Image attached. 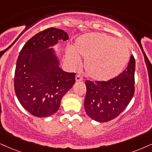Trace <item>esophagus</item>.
<instances>
[{"instance_id":"obj_1","label":"esophagus","mask_w":152,"mask_h":152,"mask_svg":"<svg viewBox=\"0 0 152 152\" xmlns=\"http://www.w3.org/2000/svg\"><path fill=\"white\" fill-rule=\"evenodd\" d=\"M76 81H82L83 78L80 76V75L78 74V75H76Z\"/></svg>"}]
</instances>
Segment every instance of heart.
<instances>
[{
	"label": "heart",
	"mask_w": 152,
	"mask_h": 152,
	"mask_svg": "<svg viewBox=\"0 0 152 152\" xmlns=\"http://www.w3.org/2000/svg\"><path fill=\"white\" fill-rule=\"evenodd\" d=\"M79 57L85 58L84 67L90 78L105 81L123 72L129 61L130 51L122 40L105 34L89 33L76 39L73 50H66V61L72 67L79 65Z\"/></svg>",
	"instance_id": "b5f03b06"
}]
</instances>
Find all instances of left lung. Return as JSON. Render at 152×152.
I'll list each match as a JSON object with an SVG mask.
<instances>
[{
    "label": "left lung",
    "instance_id": "obj_1",
    "mask_svg": "<svg viewBox=\"0 0 152 152\" xmlns=\"http://www.w3.org/2000/svg\"><path fill=\"white\" fill-rule=\"evenodd\" d=\"M135 60L131 55L128 66L107 81L86 80L84 107L86 114L98 122H107L122 113L135 92Z\"/></svg>",
    "mask_w": 152,
    "mask_h": 152
}]
</instances>
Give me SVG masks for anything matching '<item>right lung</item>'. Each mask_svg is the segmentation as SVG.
<instances>
[{
    "instance_id": "obj_1",
    "label": "right lung",
    "mask_w": 152,
    "mask_h": 152,
    "mask_svg": "<svg viewBox=\"0 0 152 152\" xmlns=\"http://www.w3.org/2000/svg\"><path fill=\"white\" fill-rule=\"evenodd\" d=\"M68 34L49 28L36 34L23 46L17 61L14 86L22 106L34 116L47 117L57 111L62 97L75 83V73L59 66L50 47L66 41Z\"/></svg>"
}]
</instances>
